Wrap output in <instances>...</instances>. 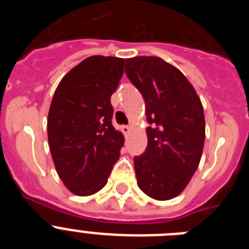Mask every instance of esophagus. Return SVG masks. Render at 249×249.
<instances>
[{
	"label": "esophagus",
	"instance_id": "esophagus-1",
	"mask_svg": "<svg viewBox=\"0 0 249 249\" xmlns=\"http://www.w3.org/2000/svg\"><path fill=\"white\" fill-rule=\"evenodd\" d=\"M122 132L124 135H129L132 132V126H122Z\"/></svg>",
	"mask_w": 249,
	"mask_h": 249
}]
</instances>
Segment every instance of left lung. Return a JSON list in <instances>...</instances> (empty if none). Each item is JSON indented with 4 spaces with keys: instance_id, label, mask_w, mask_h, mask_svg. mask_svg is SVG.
Segmentation results:
<instances>
[{
    "instance_id": "obj_1",
    "label": "left lung",
    "mask_w": 249,
    "mask_h": 249,
    "mask_svg": "<svg viewBox=\"0 0 249 249\" xmlns=\"http://www.w3.org/2000/svg\"><path fill=\"white\" fill-rule=\"evenodd\" d=\"M126 74L142 93L147 148L135 157L137 184L157 201H168L190 183L198 168L206 138L201 98L177 67L156 56L126 59Z\"/></svg>"
}]
</instances>
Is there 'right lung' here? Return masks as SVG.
<instances>
[{
	"label": "right lung",
	"instance_id": "right-lung-1",
	"mask_svg": "<svg viewBox=\"0 0 249 249\" xmlns=\"http://www.w3.org/2000/svg\"><path fill=\"white\" fill-rule=\"evenodd\" d=\"M124 58L91 56L63 76L47 117L50 151L67 190L86 197L107 183L124 137L112 126L111 96Z\"/></svg>",
	"mask_w": 249,
	"mask_h": 249
}]
</instances>
